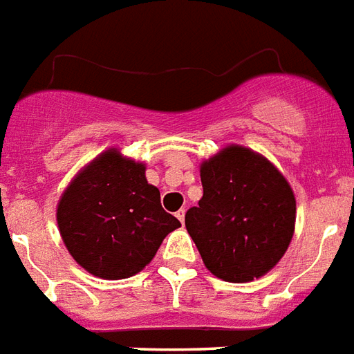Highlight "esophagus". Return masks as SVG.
<instances>
[{
    "instance_id": "obj_1",
    "label": "esophagus",
    "mask_w": 354,
    "mask_h": 354,
    "mask_svg": "<svg viewBox=\"0 0 354 354\" xmlns=\"http://www.w3.org/2000/svg\"><path fill=\"white\" fill-rule=\"evenodd\" d=\"M175 216H177V220L183 224V222H185V209H180V211L175 212Z\"/></svg>"
}]
</instances>
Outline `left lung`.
Wrapping results in <instances>:
<instances>
[{
    "label": "left lung",
    "instance_id": "left-lung-1",
    "mask_svg": "<svg viewBox=\"0 0 354 354\" xmlns=\"http://www.w3.org/2000/svg\"><path fill=\"white\" fill-rule=\"evenodd\" d=\"M203 198L185 224L212 274L259 278L286 254L295 230V196L267 158L231 145L201 164Z\"/></svg>",
    "mask_w": 354,
    "mask_h": 354
}]
</instances>
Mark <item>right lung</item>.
<instances>
[{
	"label": "right lung",
	"instance_id": "right-lung-1",
	"mask_svg": "<svg viewBox=\"0 0 354 354\" xmlns=\"http://www.w3.org/2000/svg\"><path fill=\"white\" fill-rule=\"evenodd\" d=\"M61 237L91 274L121 280L140 272L180 222L160 205L145 166L111 149L71 183L57 207Z\"/></svg>",
	"mask_w": 354,
	"mask_h": 354
}]
</instances>
